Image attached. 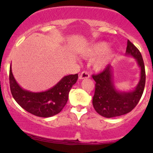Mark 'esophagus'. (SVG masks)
I'll return each instance as SVG.
<instances>
[{
	"label": "esophagus",
	"mask_w": 153,
	"mask_h": 153,
	"mask_svg": "<svg viewBox=\"0 0 153 153\" xmlns=\"http://www.w3.org/2000/svg\"><path fill=\"white\" fill-rule=\"evenodd\" d=\"M89 77H90L89 73L85 71H83L82 72L81 74H80V76H79V79H80V80H82V79H86V78H88Z\"/></svg>",
	"instance_id": "esophagus-1"
}]
</instances>
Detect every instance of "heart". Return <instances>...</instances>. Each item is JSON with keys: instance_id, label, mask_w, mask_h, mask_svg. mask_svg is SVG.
<instances>
[{"instance_id": "obj_1", "label": "heart", "mask_w": 153, "mask_h": 153, "mask_svg": "<svg viewBox=\"0 0 153 153\" xmlns=\"http://www.w3.org/2000/svg\"><path fill=\"white\" fill-rule=\"evenodd\" d=\"M108 44L105 42L96 43L82 52V55L86 58H93L101 55L95 59L93 66L96 71H102L108 65L113 58L114 51L108 48Z\"/></svg>"}]
</instances>
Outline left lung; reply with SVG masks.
<instances>
[{
  "mask_svg": "<svg viewBox=\"0 0 153 153\" xmlns=\"http://www.w3.org/2000/svg\"><path fill=\"white\" fill-rule=\"evenodd\" d=\"M126 55L134 57L140 68V80L133 91H120L116 88L113 68L111 65L101 73L92 75L96 81L93 106L98 114L106 118L130 112L137 106L143 94L145 85V65L140 52L129 40H127Z\"/></svg>",
  "mask_w": 153,
  "mask_h": 153,
  "instance_id": "obj_1",
  "label": "left lung"
}]
</instances>
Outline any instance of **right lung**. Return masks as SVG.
<instances>
[{"mask_svg": "<svg viewBox=\"0 0 153 153\" xmlns=\"http://www.w3.org/2000/svg\"><path fill=\"white\" fill-rule=\"evenodd\" d=\"M78 78V74L66 75L49 90L31 92L24 90L19 85L12 73L10 64V92L15 101L26 111L36 117H50L59 114L65 106L70 91Z\"/></svg>", "mask_w": 153, "mask_h": 153, "instance_id": "1", "label": "right lung"}]
</instances>
